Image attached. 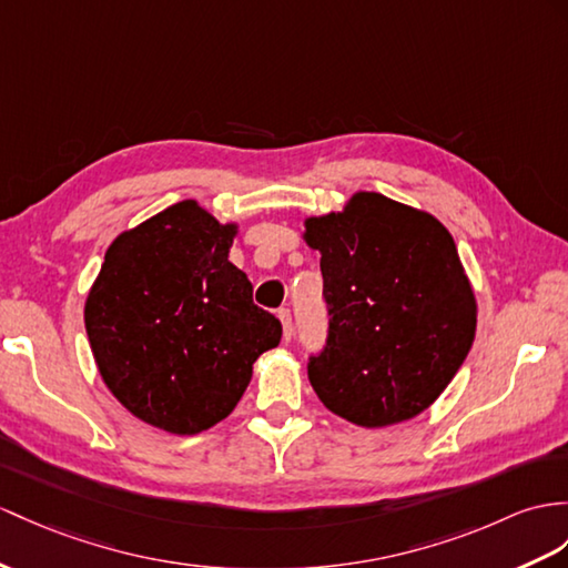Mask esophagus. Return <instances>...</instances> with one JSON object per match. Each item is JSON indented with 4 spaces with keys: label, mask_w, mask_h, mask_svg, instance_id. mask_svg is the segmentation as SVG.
<instances>
[{
    "label": "esophagus",
    "mask_w": 568,
    "mask_h": 568,
    "mask_svg": "<svg viewBox=\"0 0 568 568\" xmlns=\"http://www.w3.org/2000/svg\"><path fill=\"white\" fill-rule=\"evenodd\" d=\"M280 321H282V329H284V339L288 342V339L294 337V317H292V311L282 308V311H280Z\"/></svg>",
    "instance_id": "esophagus-1"
}]
</instances>
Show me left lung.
<instances>
[{"label": "left lung", "mask_w": 568, "mask_h": 568, "mask_svg": "<svg viewBox=\"0 0 568 568\" xmlns=\"http://www.w3.org/2000/svg\"><path fill=\"white\" fill-rule=\"evenodd\" d=\"M329 327L311 356L321 403L356 426L417 417L448 388L475 342L477 301L458 247L436 216L381 192L308 216Z\"/></svg>", "instance_id": "1"}]
</instances>
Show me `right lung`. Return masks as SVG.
<instances>
[{"mask_svg":"<svg viewBox=\"0 0 568 568\" xmlns=\"http://www.w3.org/2000/svg\"><path fill=\"white\" fill-rule=\"evenodd\" d=\"M239 224H219L195 200L122 231L84 306L95 366L136 419L192 436L226 419L282 323L253 303L229 262Z\"/></svg>","mask_w":568,"mask_h":568,"instance_id":"add662e5","label":"right lung"}]
</instances>
